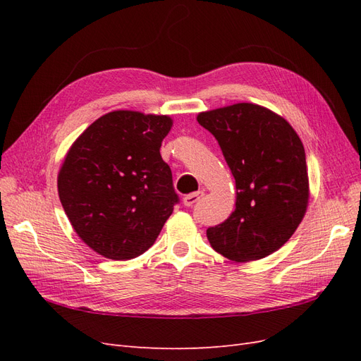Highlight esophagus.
Instances as JSON below:
<instances>
[{"label":"esophagus","mask_w":361,"mask_h":361,"mask_svg":"<svg viewBox=\"0 0 361 361\" xmlns=\"http://www.w3.org/2000/svg\"><path fill=\"white\" fill-rule=\"evenodd\" d=\"M202 197H203V191L188 194V195H185V197H183V204L190 207V206H192L194 203H197Z\"/></svg>","instance_id":"obj_1"}]
</instances>
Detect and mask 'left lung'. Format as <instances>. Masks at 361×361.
<instances>
[{
  "label": "left lung",
  "mask_w": 361,
  "mask_h": 361,
  "mask_svg": "<svg viewBox=\"0 0 361 361\" xmlns=\"http://www.w3.org/2000/svg\"><path fill=\"white\" fill-rule=\"evenodd\" d=\"M197 122L221 147L236 183V207L206 236L235 262L274 253L297 231L309 202L305 152L285 118L255 104L200 113Z\"/></svg>",
  "instance_id": "obj_1"
}]
</instances>
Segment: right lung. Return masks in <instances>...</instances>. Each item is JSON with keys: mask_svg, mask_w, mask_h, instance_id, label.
Listing matches in <instances>:
<instances>
[{"mask_svg": "<svg viewBox=\"0 0 361 361\" xmlns=\"http://www.w3.org/2000/svg\"><path fill=\"white\" fill-rule=\"evenodd\" d=\"M169 116L113 111L76 138L59 173L75 232L96 253L128 260L154 245L179 195L159 147Z\"/></svg>", "mask_w": 361, "mask_h": 361, "instance_id": "obj_1", "label": "right lung"}]
</instances>
